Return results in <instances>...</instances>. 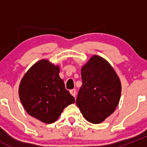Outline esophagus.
Masks as SVG:
<instances>
[{
    "mask_svg": "<svg viewBox=\"0 0 147 147\" xmlns=\"http://www.w3.org/2000/svg\"><path fill=\"white\" fill-rule=\"evenodd\" d=\"M69 92H70V94H72L73 97H75V95H76V90H75V89H72V90H69Z\"/></svg>",
    "mask_w": 147,
    "mask_h": 147,
    "instance_id": "34e87169",
    "label": "esophagus"
}]
</instances>
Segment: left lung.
Instances as JSON below:
<instances>
[{
    "label": "left lung",
    "instance_id": "obj_1",
    "mask_svg": "<svg viewBox=\"0 0 147 147\" xmlns=\"http://www.w3.org/2000/svg\"><path fill=\"white\" fill-rule=\"evenodd\" d=\"M82 85L77 106L90 122L99 124L112 115L119 103L121 82L111 65L94 55L81 70Z\"/></svg>",
    "mask_w": 147,
    "mask_h": 147
}]
</instances>
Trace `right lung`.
Segmentation results:
<instances>
[{
    "label": "right lung",
    "mask_w": 147,
    "mask_h": 147,
    "mask_svg": "<svg viewBox=\"0 0 147 147\" xmlns=\"http://www.w3.org/2000/svg\"><path fill=\"white\" fill-rule=\"evenodd\" d=\"M60 68L42 60L26 72L19 87L23 107L30 116L42 122L53 123L63 109L75 103L59 76Z\"/></svg>",
    "instance_id": "1"
}]
</instances>
